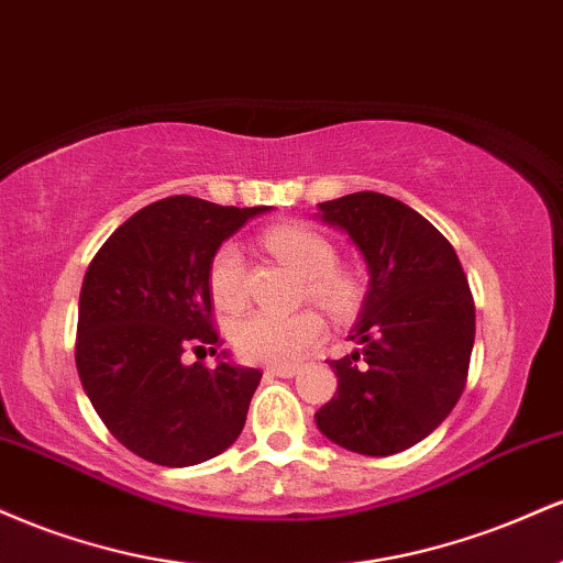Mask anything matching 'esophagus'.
<instances>
[{"label":"esophagus","instance_id":"esophagus-1","mask_svg":"<svg viewBox=\"0 0 563 563\" xmlns=\"http://www.w3.org/2000/svg\"><path fill=\"white\" fill-rule=\"evenodd\" d=\"M267 376H277V378H294L299 373V365H267L264 367Z\"/></svg>","mask_w":563,"mask_h":563}]
</instances>
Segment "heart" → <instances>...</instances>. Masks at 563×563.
<instances>
[{
    "label": "heart",
    "mask_w": 563,
    "mask_h": 563,
    "mask_svg": "<svg viewBox=\"0 0 563 563\" xmlns=\"http://www.w3.org/2000/svg\"><path fill=\"white\" fill-rule=\"evenodd\" d=\"M264 243L290 267L307 275V296L331 314H349L360 301L357 277L335 267V249L307 224H277L264 232ZM209 288L222 309H241L249 296V269L238 243H224L211 260ZM325 335V322L314 309L290 314L251 312L232 325V344L249 363L288 365Z\"/></svg>",
    "instance_id": "heart-1"
}]
</instances>
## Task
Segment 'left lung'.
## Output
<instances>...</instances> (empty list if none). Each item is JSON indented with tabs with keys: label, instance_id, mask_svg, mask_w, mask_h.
I'll return each mask as SVG.
<instances>
[{
	"label": "left lung",
	"instance_id": "1",
	"mask_svg": "<svg viewBox=\"0 0 563 563\" xmlns=\"http://www.w3.org/2000/svg\"><path fill=\"white\" fill-rule=\"evenodd\" d=\"M318 211L357 245L371 286L349 333L357 349L331 360L339 389L314 423L360 455H394L429 437L461 399L474 296L448 238L402 200L365 190Z\"/></svg>",
	"mask_w": 563,
	"mask_h": 563
}]
</instances>
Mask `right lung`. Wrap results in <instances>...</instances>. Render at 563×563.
Returning a JSON list of instances; mask_svg holds the SVG:
<instances>
[{"label":"right lung","instance_id":"add662e5","mask_svg":"<svg viewBox=\"0 0 563 563\" xmlns=\"http://www.w3.org/2000/svg\"><path fill=\"white\" fill-rule=\"evenodd\" d=\"M269 206L235 209L172 196L129 217L89 262L79 296L76 367L108 431L134 455L185 468L241 437L256 367L185 365L222 346L209 269L219 245Z\"/></svg>","mask_w":563,"mask_h":563}]
</instances>
